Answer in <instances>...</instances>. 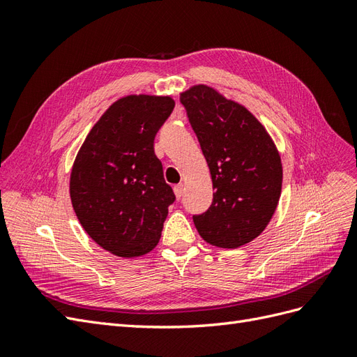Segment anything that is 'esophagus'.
I'll list each match as a JSON object with an SVG mask.
<instances>
[{"mask_svg":"<svg viewBox=\"0 0 357 357\" xmlns=\"http://www.w3.org/2000/svg\"><path fill=\"white\" fill-rule=\"evenodd\" d=\"M183 185H177V186H174V193H176V197H177V199H181V197H183Z\"/></svg>","mask_w":357,"mask_h":357,"instance_id":"esophagus-1","label":"esophagus"}]
</instances>
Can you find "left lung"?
<instances>
[{
  "mask_svg": "<svg viewBox=\"0 0 357 357\" xmlns=\"http://www.w3.org/2000/svg\"><path fill=\"white\" fill-rule=\"evenodd\" d=\"M213 180V204L193 215L202 240L236 248L266 228L282 193L283 168L264 125L244 105L198 84L180 95Z\"/></svg>",
  "mask_w": 357,
  "mask_h": 357,
  "instance_id": "8db88e82",
  "label": "left lung"
}]
</instances>
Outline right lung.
Returning a JSON list of instances; mask_svg holds the SVG:
<instances>
[{
	"instance_id": "1",
	"label": "right lung",
	"mask_w": 357,
	"mask_h": 357,
	"mask_svg": "<svg viewBox=\"0 0 357 357\" xmlns=\"http://www.w3.org/2000/svg\"><path fill=\"white\" fill-rule=\"evenodd\" d=\"M174 105L171 96H123L93 125L75 156L70 177L75 215L91 238L116 256L153 250L176 201L153 149Z\"/></svg>"
}]
</instances>
